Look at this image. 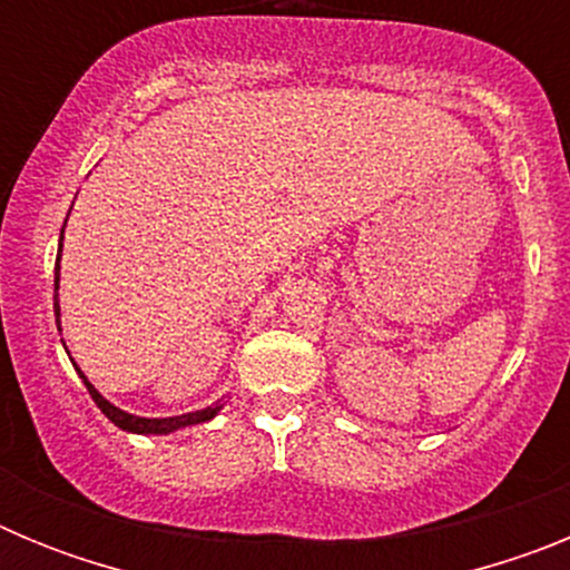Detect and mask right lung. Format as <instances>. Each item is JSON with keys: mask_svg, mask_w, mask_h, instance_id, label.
Segmentation results:
<instances>
[{"mask_svg": "<svg viewBox=\"0 0 570 570\" xmlns=\"http://www.w3.org/2000/svg\"><path fill=\"white\" fill-rule=\"evenodd\" d=\"M59 256H62V242H59ZM57 291H59V259H57ZM53 311H57V325H59V299L53 302ZM79 371V367H77ZM79 376H82L85 387H88V394L94 396V402H97V407L102 411L105 416H108L110 422H114L116 428H122V431H130V434H170V431H179V428H188V425H199V422H208L214 420L216 414H219V402L210 407H205V411H194V414H183V416H168V420H145V416H134V414H125V411H119L116 405H110L108 400H105L102 394H99L97 387L90 385L88 376L79 371Z\"/></svg>", "mask_w": 570, "mask_h": 570, "instance_id": "obj_1", "label": "right lung"}]
</instances>
